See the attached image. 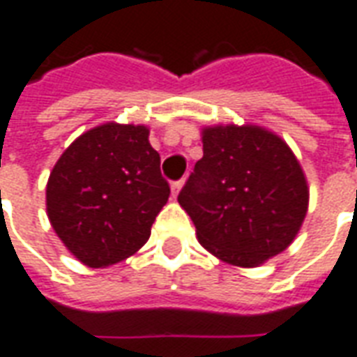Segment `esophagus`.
Listing matches in <instances>:
<instances>
[{
    "mask_svg": "<svg viewBox=\"0 0 357 357\" xmlns=\"http://www.w3.org/2000/svg\"><path fill=\"white\" fill-rule=\"evenodd\" d=\"M183 185H185V179H179V181H176V183H172V195H174V199L178 197Z\"/></svg>",
    "mask_w": 357,
    "mask_h": 357,
    "instance_id": "1",
    "label": "esophagus"
}]
</instances>
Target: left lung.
I'll use <instances>...</instances> for the list:
<instances>
[{"mask_svg": "<svg viewBox=\"0 0 357 357\" xmlns=\"http://www.w3.org/2000/svg\"><path fill=\"white\" fill-rule=\"evenodd\" d=\"M204 155L179 206L204 250L227 265L253 268L291 244L308 212V183L291 147L259 125L200 130Z\"/></svg>", "mask_w": 357, "mask_h": 357, "instance_id": "8db88e82", "label": "left lung"}]
</instances>
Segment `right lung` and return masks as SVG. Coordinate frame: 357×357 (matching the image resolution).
Segmentation results:
<instances>
[{"label":"right lung","mask_w":357,"mask_h":357,"mask_svg":"<svg viewBox=\"0 0 357 357\" xmlns=\"http://www.w3.org/2000/svg\"><path fill=\"white\" fill-rule=\"evenodd\" d=\"M149 126L104 123L73 139L47 181V215L68 252L91 268L128 259L168 202Z\"/></svg>","instance_id":"add662e5"}]
</instances>
